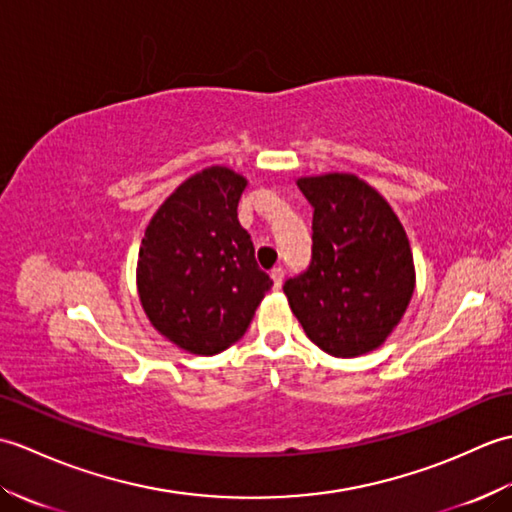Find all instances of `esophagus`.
Segmentation results:
<instances>
[{
  "label": "esophagus",
  "mask_w": 512,
  "mask_h": 512,
  "mask_svg": "<svg viewBox=\"0 0 512 512\" xmlns=\"http://www.w3.org/2000/svg\"><path fill=\"white\" fill-rule=\"evenodd\" d=\"M270 277H273V284L279 290L281 284H284V268H273L270 270Z\"/></svg>",
  "instance_id": "34e87169"
}]
</instances>
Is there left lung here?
I'll use <instances>...</instances> for the list:
<instances>
[{
    "label": "left lung",
    "mask_w": 512,
    "mask_h": 512,
    "mask_svg": "<svg viewBox=\"0 0 512 512\" xmlns=\"http://www.w3.org/2000/svg\"><path fill=\"white\" fill-rule=\"evenodd\" d=\"M312 204V262L288 279L290 310L308 339L336 358L376 350L405 317L416 268L389 202L354 173L297 180Z\"/></svg>",
    "instance_id": "1"
}]
</instances>
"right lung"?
Masks as SVG:
<instances>
[{
  "mask_svg": "<svg viewBox=\"0 0 512 512\" xmlns=\"http://www.w3.org/2000/svg\"><path fill=\"white\" fill-rule=\"evenodd\" d=\"M246 184L220 165L193 173L158 206L140 242V306L184 352L213 356L242 339L273 286L237 220Z\"/></svg>",
  "mask_w": 512,
  "mask_h": 512,
  "instance_id": "obj_1",
  "label": "right lung"
}]
</instances>
